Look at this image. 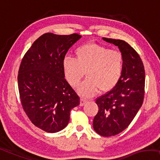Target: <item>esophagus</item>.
<instances>
[{
    "instance_id": "esophagus-1",
    "label": "esophagus",
    "mask_w": 160,
    "mask_h": 160,
    "mask_svg": "<svg viewBox=\"0 0 160 160\" xmlns=\"http://www.w3.org/2000/svg\"><path fill=\"white\" fill-rule=\"evenodd\" d=\"M87 100L86 99H85V98H81V99H80V106H84V105H85L87 103Z\"/></svg>"
}]
</instances>
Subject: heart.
I'll use <instances>...</instances> for the list:
<instances>
[{"mask_svg": "<svg viewBox=\"0 0 160 160\" xmlns=\"http://www.w3.org/2000/svg\"><path fill=\"white\" fill-rule=\"evenodd\" d=\"M76 59L67 57L63 62L65 78L72 87L79 85L86 74L87 80L78 91L82 96H93L107 93L118 85L122 77L125 60L120 51L96 43L80 46L75 51Z\"/></svg>", "mask_w": 160, "mask_h": 160, "instance_id": "obj_1", "label": "heart"}]
</instances>
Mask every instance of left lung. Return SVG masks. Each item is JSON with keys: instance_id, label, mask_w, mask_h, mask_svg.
I'll use <instances>...</instances> for the list:
<instances>
[{"instance_id": "1", "label": "left lung", "mask_w": 160, "mask_h": 160, "mask_svg": "<svg viewBox=\"0 0 160 160\" xmlns=\"http://www.w3.org/2000/svg\"><path fill=\"white\" fill-rule=\"evenodd\" d=\"M103 40L118 46L125 60L118 85L96 100L98 112L93 119V129L100 136L108 137L128 128L142 106L145 70L140 56L128 42L112 38Z\"/></svg>"}]
</instances>
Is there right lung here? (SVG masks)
Masks as SVG:
<instances>
[{"label":"right lung","instance_id":"1","mask_svg":"<svg viewBox=\"0 0 160 160\" xmlns=\"http://www.w3.org/2000/svg\"><path fill=\"white\" fill-rule=\"evenodd\" d=\"M80 38L76 33H45L22 60L17 79L22 107L31 122L46 132L64 129L71 109L80 104V97L64 78L63 62Z\"/></svg>","mask_w":160,"mask_h":160}]
</instances>
